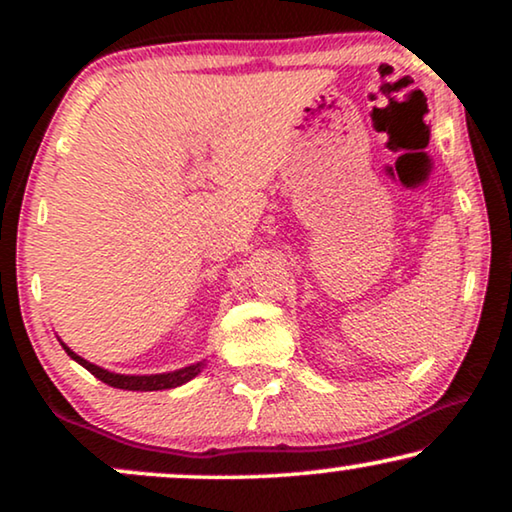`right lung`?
Listing matches in <instances>:
<instances>
[{"label":"right lung","mask_w":512,"mask_h":512,"mask_svg":"<svg viewBox=\"0 0 512 512\" xmlns=\"http://www.w3.org/2000/svg\"><path fill=\"white\" fill-rule=\"evenodd\" d=\"M62 347H65V352L72 356L76 363H81L88 373H93L97 380L109 384V387L128 389V391H158V389L181 387L184 382L193 380V377L200 373V368L205 366V363H195V366L174 370V373H163V375H118V373H109V370H104L100 366H93V363H88L86 359H81V356L74 354L67 345H62Z\"/></svg>","instance_id":"right-lung-1"}]
</instances>
